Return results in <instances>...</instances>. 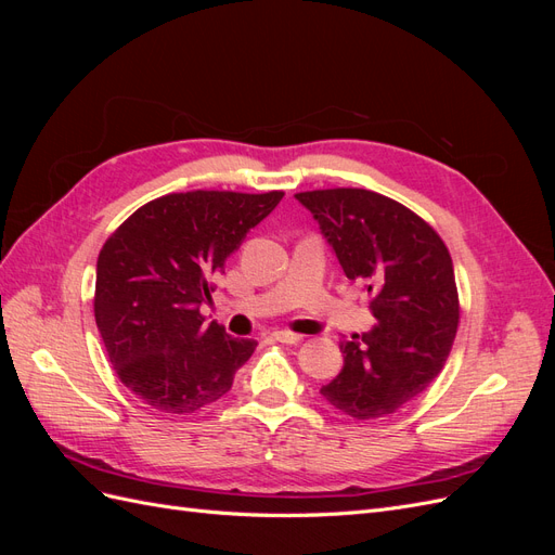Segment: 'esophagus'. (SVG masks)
<instances>
[{
    "instance_id": "obj_1",
    "label": "esophagus",
    "mask_w": 555,
    "mask_h": 555,
    "mask_svg": "<svg viewBox=\"0 0 555 555\" xmlns=\"http://www.w3.org/2000/svg\"><path fill=\"white\" fill-rule=\"evenodd\" d=\"M273 338H275L278 343H284V345H298L300 340H304V335L294 333V331H275Z\"/></svg>"
}]
</instances>
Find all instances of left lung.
<instances>
[{"label": "left lung", "mask_w": 555, "mask_h": 555, "mask_svg": "<svg viewBox=\"0 0 555 555\" xmlns=\"http://www.w3.org/2000/svg\"><path fill=\"white\" fill-rule=\"evenodd\" d=\"M349 280L373 294L375 326L340 345L343 371L322 386L351 418L393 414L440 375L459 328L449 249L430 224L371 190L300 192Z\"/></svg>", "instance_id": "1"}]
</instances>
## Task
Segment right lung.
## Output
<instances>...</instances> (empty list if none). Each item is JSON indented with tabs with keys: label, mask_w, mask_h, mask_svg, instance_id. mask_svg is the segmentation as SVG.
I'll return each mask as SVG.
<instances>
[{
	"label": "right lung",
	"mask_w": 555,
	"mask_h": 555,
	"mask_svg": "<svg viewBox=\"0 0 555 555\" xmlns=\"http://www.w3.org/2000/svg\"><path fill=\"white\" fill-rule=\"evenodd\" d=\"M284 192H184L141 206L96 259L94 319L117 377L145 405L192 414L229 393L257 340L206 324L212 278Z\"/></svg>",
	"instance_id": "1"
}]
</instances>
